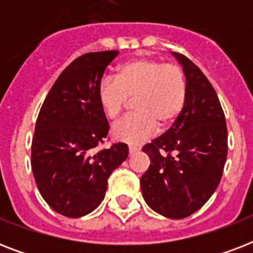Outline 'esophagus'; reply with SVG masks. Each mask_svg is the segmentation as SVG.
<instances>
[{
	"label": "esophagus",
	"instance_id": "1",
	"mask_svg": "<svg viewBox=\"0 0 253 253\" xmlns=\"http://www.w3.org/2000/svg\"><path fill=\"white\" fill-rule=\"evenodd\" d=\"M139 151V148H136V147H128V154H130V156L131 155H134V154H136V152H138Z\"/></svg>",
	"mask_w": 253,
	"mask_h": 253
}]
</instances>
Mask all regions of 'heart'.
<instances>
[{
  "label": "heart",
  "mask_w": 253,
  "mask_h": 253,
  "mask_svg": "<svg viewBox=\"0 0 253 253\" xmlns=\"http://www.w3.org/2000/svg\"><path fill=\"white\" fill-rule=\"evenodd\" d=\"M128 98H135L134 117L117 123L111 134L119 142L139 146L152 138L158 127L172 125L185 106L186 81L181 68L154 59H134L118 68L117 79L105 77L98 86L103 114L118 119Z\"/></svg>",
  "instance_id": "1"
}]
</instances>
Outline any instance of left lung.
<instances>
[{
    "label": "left lung",
    "mask_w": 253,
    "mask_h": 253,
    "mask_svg": "<svg viewBox=\"0 0 253 253\" xmlns=\"http://www.w3.org/2000/svg\"><path fill=\"white\" fill-rule=\"evenodd\" d=\"M170 53L182 67L186 101L170 128L143 147L151 164L140 188L154 211L182 219L200 210L219 185L227 159V127L210 81L188 57Z\"/></svg>",
    "instance_id": "1"
}]
</instances>
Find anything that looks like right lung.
Listing matches in <instances>:
<instances>
[{
    "label": "right lung",
    "mask_w": 253,
    "mask_h": 253,
    "mask_svg": "<svg viewBox=\"0 0 253 253\" xmlns=\"http://www.w3.org/2000/svg\"><path fill=\"white\" fill-rule=\"evenodd\" d=\"M118 51L85 53L57 77L38 115L31 168L43 200L56 212L80 218L98 208L107 178L128 156L125 143L94 152L109 134L98 86Z\"/></svg>",
    "instance_id": "1"
}]
</instances>
